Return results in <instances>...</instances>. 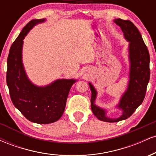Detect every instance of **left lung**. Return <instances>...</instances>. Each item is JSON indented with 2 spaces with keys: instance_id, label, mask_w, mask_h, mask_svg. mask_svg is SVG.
I'll return each instance as SVG.
<instances>
[{
  "instance_id": "1",
  "label": "left lung",
  "mask_w": 156,
  "mask_h": 156,
  "mask_svg": "<svg viewBox=\"0 0 156 156\" xmlns=\"http://www.w3.org/2000/svg\"><path fill=\"white\" fill-rule=\"evenodd\" d=\"M114 22L121 28L124 37L129 42L130 72L127 90L122 96L117 107L122 111L118 118L106 117V111L95 105L97 91L89 83L92 92L91 108L94 116L100 120L108 122H117L130 117L136 109L142 103L145 97L147 87L150 80V54L143 41L140 32L130 20L115 19Z\"/></svg>"
}]
</instances>
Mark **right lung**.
I'll list each match as a JSON object with an SVG mask.
<instances>
[{
    "label": "right lung",
    "instance_id": "right-lung-1",
    "mask_svg": "<svg viewBox=\"0 0 156 156\" xmlns=\"http://www.w3.org/2000/svg\"><path fill=\"white\" fill-rule=\"evenodd\" d=\"M45 19L32 20L11 46L7 58L6 83L15 106L29 121L49 124L58 120L66 106L75 79H58L44 87L34 84L27 76L22 61L23 39L34 26Z\"/></svg>",
    "mask_w": 156,
    "mask_h": 156
}]
</instances>
